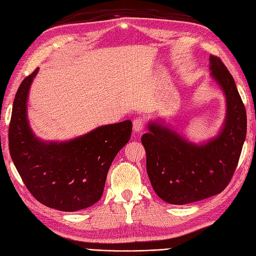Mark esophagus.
Wrapping results in <instances>:
<instances>
[{
	"label": "esophagus",
	"mask_w": 256,
	"mask_h": 256,
	"mask_svg": "<svg viewBox=\"0 0 256 256\" xmlns=\"http://www.w3.org/2000/svg\"><path fill=\"white\" fill-rule=\"evenodd\" d=\"M144 127V119L141 117H137L134 120V130L136 132H139Z\"/></svg>",
	"instance_id": "obj_1"
}]
</instances>
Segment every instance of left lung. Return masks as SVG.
Instances as JSON below:
<instances>
[{
    "mask_svg": "<svg viewBox=\"0 0 256 256\" xmlns=\"http://www.w3.org/2000/svg\"><path fill=\"white\" fill-rule=\"evenodd\" d=\"M210 70L226 95V115L220 134L204 144L187 141L156 122L141 138L146 173L156 195L173 205L220 194L232 178L246 136V112L234 78L220 58L210 54Z\"/></svg>",
    "mask_w": 256,
    "mask_h": 256,
    "instance_id": "1",
    "label": "left lung"
}]
</instances>
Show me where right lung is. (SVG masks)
<instances>
[{
    "mask_svg": "<svg viewBox=\"0 0 256 256\" xmlns=\"http://www.w3.org/2000/svg\"><path fill=\"white\" fill-rule=\"evenodd\" d=\"M38 68L20 83L8 128L10 153L32 195L42 205L78 212L103 195L107 173L130 139L132 124L124 120L96 128L66 142H44L27 119V98Z\"/></svg>",
    "mask_w": 256,
    "mask_h": 256,
    "instance_id": "obj_1",
    "label": "right lung"
}]
</instances>
